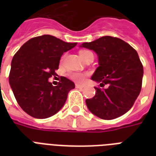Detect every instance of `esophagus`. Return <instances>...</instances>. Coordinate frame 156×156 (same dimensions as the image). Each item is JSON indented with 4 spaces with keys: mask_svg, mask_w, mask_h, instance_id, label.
I'll list each match as a JSON object with an SVG mask.
<instances>
[{
    "mask_svg": "<svg viewBox=\"0 0 156 156\" xmlns=\"http://www.w3.org/2000/svg\"><path fill=\"white\" fill-rule=\"evenodd\" d=\"M75 87H76V88H83L84 87V86L82 85V84H78V83H76Z\"/></svg>",
    "mask_w": 156,
    "mask_h": 156,
    "instance_id": "34e87169",
    "label": "esophagus"
}]
</instances>
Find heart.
Returning <instances> with one entry per match:
<instances>
[{"mask_svg": "<svg viewBox=\"0 0 156 156\" xmlns=\"http://www.w3.org/2000/svg\"><path fill=\"white\" fill-rule=\"evenodd\" d=\"M87 52H90L89 51H87V50H83L79 52V55L80 56H83L84 54L87 53ZM69 78L72 79V80L75 81V82H78V83H82L84 79H85L87 74L83 73H71L69 74Z\"/></svg>", "mask_w": 156, "mask_h": 156, "instance_id": "1", "label": "heart"}]
</instances>
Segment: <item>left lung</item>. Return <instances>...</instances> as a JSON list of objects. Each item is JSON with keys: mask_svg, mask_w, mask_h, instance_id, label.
<instances>
[{"mask_svg": "<svg viewBox=\"0 0 156 156\" xmlns=\"http://www.w3.org/2000/svg\"><path fill=\"white\" fill-rule=\"evenodd\" d=\"M93 50L98 56V66L91 80L108 85L95 87V95L86 100L91 113L104 120H112L126 113L141 91L143 67L138 52L119 38L103 36L79 46Z\"/></svg>", "mask_w": 156, "mask_h": 156, "instance_id": "obj_1", "label": "left lung"}]
</instances>
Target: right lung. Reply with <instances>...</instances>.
<instances>
[{"label":"right lung","mask_w":156,"mask_h":156,"mask_svg":"<svg viewBox=\"0 0 156 156\" xmlns=\"http://www.w3.org/2000/svg\"><path fill=\"white\" fill-rule=\"evenodd\" d=\"M76 45L44 35L28 40L13 56L9 82L18 104L30 116L48 118L64 106L74 83L61 77V83L53 86L48 78L56 74L64 52Z\"/></svg>","instance_id":"1"}]
</instances>
